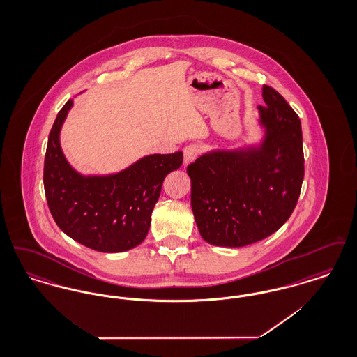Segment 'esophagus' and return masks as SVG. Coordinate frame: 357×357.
Returning <instances> with one entry per match:
<instances>
[{
  "instance_id": "34e87169",
  "label": "esophagus",
  "mask_w": 357,
  "mask_h": 357,
  "mask_svg": "<svg viewBox=\"0 0 357 357\" xmlns=\"http://www.w3.org/2000/svg\"><path fill=\"white\" fill-rule=\"evenodd\" d=\"M199 153H201V149H199L198 144H188V146H186L185 150H183V165L187 166L191 162H194L198 158Z\"/></svg>"
}]
</instances>
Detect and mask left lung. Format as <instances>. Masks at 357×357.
Masks as SVG:
<instances>
[{
    "label": "left lung",
    "instance_id": "obj_1",
    "mask_svg": "<svg viewBox=\"0 0 357 357\" xmlns=\"http://www.w3.org/2000/svg\"><path fill=\"white\" fill-rule=\"evenodd\" d=\"M259 142L214 149L187 167L198 230L214 246L241 248L275 233L291 215L304 179L301 121L264 85Z\"/></svg>",
    "mask_w": 357,
    "mask_h": 357
}]
</instances>
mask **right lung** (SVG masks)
<instances>
[{
	"label": "right lung",
	"mask_w": 357,
	"mask_h": 357,
	"mask_svg": "<svg viewBox=\"0 0 357 357\" xmlns=\"http://www.w3.org/2000/svg\"><path fill=\"white\" fill-rule=\"evenodd\" d=\"M70 99L53 123L44 162V188L52 217L76 242L102 253L140 245L151 225L153 206L167 174L178 170L183 153H153L124 170L85 175L69 163L60 144Z\"/></svg>",
	"instance_id": "right-lung-1"
}]
</instances>
